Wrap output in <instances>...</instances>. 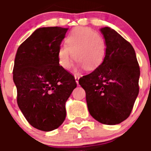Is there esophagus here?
<instances>
[{
  "mask_svg": "<svg viewBox=\"0 0 151 151\" xmlns=\"http://www.w3.org/2000/svg\"><path fill=\"white\" fill-rule=\"evenodd\" d=\"M74 79H75V81H76V83H77V84L78 85L79 84V79H80V77H79V76H77V75H76V76H74Z\"/></svg>",
  "mask_w": 151,
  "mask_h": 151,
  "instance_id": "34e87169",
  "label": "esophagus"
}]
</instances>
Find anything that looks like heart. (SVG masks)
<instances>
[{
	"instance_id": "1",
	"label": "heart",
	"mask_w": 151,
	"mask_h": 151,
	"mask_svg": "<svg viewBox=\"0 0 151 151\" xmlns=\"http://www.w3.org/2000/svg\"><path fill=\"white\" fill-rule=\"evenodd\" d=\"M106 54V42L101 35L89 28L77 27L68 33L66 45L59 48L58 60L62 68L68 69L73 55L77 68L85 67L88 71H92L102 63Z\"/></svg>"
}]
</instances>
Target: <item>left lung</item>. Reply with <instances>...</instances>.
Here are the masks:
<instances>
[{
	"instance_id": "1",
	"label": "left lung",
	"mask_w": 151,
	"mask_h": 151,
	"mask_svg": "<svg viewBox=\"0 0 151 151\" xmlns=\"http://www.w3.org/2000/svg\"><path fill=\"white\" fill-rule=\"evenodd\" d=\"M100 30L106 45L104 61L79 83L91 116L103 124L115 125L132 112L139 93L140 71L132 45L109 27Z\"/></svg>"
}]
</instances>
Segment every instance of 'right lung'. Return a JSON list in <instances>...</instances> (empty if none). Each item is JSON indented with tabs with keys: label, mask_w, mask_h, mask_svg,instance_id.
Listing matches in <instances>:
<instances>
[{
	"label": "right lung",
	"mask_w": 151,
	"mask_h": 151,
	"mask_svg": "<svg viewBox=\"0 0 151 151\" xmlns=\"http://www.w3.org/2000/svg\"><path fill=\"white\" fill-rule=\"evenodd\" d=\"M68 28L36 29L17 49L13 80L17 104L28 122L50 132L66 118V102L77 87L74 77L59 65L58 51Z\"/></svg>",
	"instance_id": "obj_1"
}]
</instances>
